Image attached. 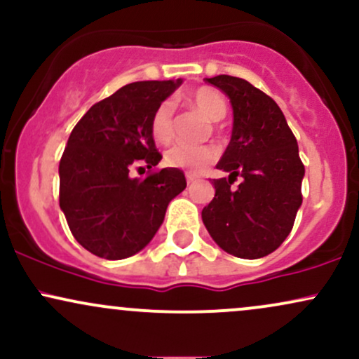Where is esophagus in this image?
Returning a JSON list of instances; mask_svg holds the SVG:
<instances>
[{
  "label": "esophagus",
  "mask_w": 359,
  "mask_h": 359,
  "mask_svg": "<svg viewBox=\"0 0 359 359\" xmlns=\"http://www.w3.org/2000/svg\"><path fill=\"white\" fill-rule=\"evenodd\" d=\"M185 179H187V184H194L197 180V177L192 175V174H187V175H185Z\"/></svg>",
  "instance_id": "obj_1"
}]
</instances>
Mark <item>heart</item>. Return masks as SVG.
Here are the masks:
<instances>
[{
	"instance_id": "1",
	"label": "heart",
	"mask_w": 359,
	"mask_h": 359,
	"mask_svg": "<svg viewBox=\"0 0 359 359\" xmlns=\"http://www.w3.org/2000/svg\"><path fill=\"white\" fill-rule=\"evenodd\" d=\"M189 104L194 106L211 121H221L228 113V102L219 90L199 88L187 96ZM150 133L156 143H168L174 135V102L165 100L156 106L150 119ZM217 151L209 145H175L165 154L168 167L199 174L216 160Z\"/></svg>"
}]
</instances>
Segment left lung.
<instances>
[{"instance_id":"8db88e82","label":"left lung","mask_w":359,"mask_h":359,"mask_svg":"<svg viewBox=\"0 0 359 359\" xmlns=\"http://www.w3.org/2000/svg\"><path fill=\"white\" fill-rule=\"evenodd\" d=\"M208 82L229 97L233 131L216 165L229 177L212 180L216 194L203 209V222L226 253L266 257L285 241L302 204L306 168L297 140L277 102L248 81L216 76ZM238 176L242 184L231 188Z\"/></svg>"}]
</instances>
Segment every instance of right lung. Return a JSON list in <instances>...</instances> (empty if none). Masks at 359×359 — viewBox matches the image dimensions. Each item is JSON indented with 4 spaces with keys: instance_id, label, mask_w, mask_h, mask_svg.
Returning a JSON list of instances; mask_svg holds the SVG:
<instances>
[{
    "instance_id": "add662e5",
    "label": "right lung",
    "mask_w": 359,
    "mask_h": 359,
    "mask_svg": "<svg viewBox=\"0 0 359 359\" xmlns=\"http://www.w3.org/2000/svg\"><path fill=\"white\" fill-rule=\"evenodd\" d=\"M180 84L131 82L74 126L59 165V203L74 238L96 257L123 259L142 251L162 226L168 203L187 185L179 168L130 177L133 165L154 168L162 160L150 119Z\"/></svg>"
}]
</instances>
